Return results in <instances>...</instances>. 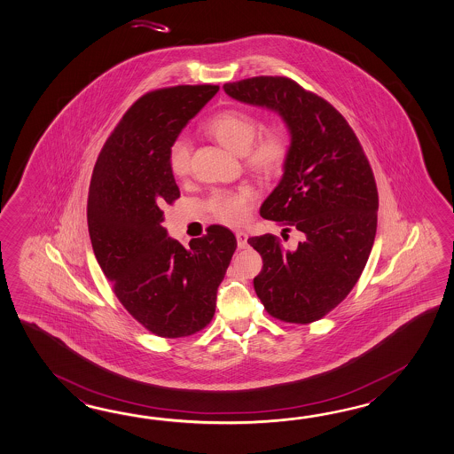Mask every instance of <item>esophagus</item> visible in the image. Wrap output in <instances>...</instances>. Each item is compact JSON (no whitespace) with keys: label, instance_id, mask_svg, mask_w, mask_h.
Returning <instances> with one entry per match:
<instances>
[{"label":"esophagus","instance_id":"esophagus-1","mask_svg":"<svg viewBox=\"0 0 454 454\" xmlns=\"http://www.w3.org/2000/svg\"><path fill=\"white\" fill-rule=\"evenodd\" d=\"M236 239H238V247L246 249L247 247V234L244 231H236Z\"/></svg>","mask_w":454,"mask_h":454}]
</instances>
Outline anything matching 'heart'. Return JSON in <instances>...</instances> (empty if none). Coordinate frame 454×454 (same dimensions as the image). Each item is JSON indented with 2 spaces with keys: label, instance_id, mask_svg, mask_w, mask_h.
<instances>
[{
  "label": "heart",
  "instance_id": "heart-1",
  "mask_svg": "<svg viewBox=\"0 0 454 454\" xmlns=\"http://www.w3.org/2000/svg\"><path fill=\"white\" fill-rule=\"evenodd\" d=\"M262 123L249 112L228 109L218 112L203 125L205 133L236 154H244L247 166L259 174L282 171L290 154V137L282 127L261 131ZM191 143L177 138L169 148L168 164L176 177H185L191 172ZM254 193L251 189L238 192H218L210 200L215 216L228 224H241L251 213Z\"/></svg>",
  "mask_w": 454,
  "mask_h": 454
}]
</instances>
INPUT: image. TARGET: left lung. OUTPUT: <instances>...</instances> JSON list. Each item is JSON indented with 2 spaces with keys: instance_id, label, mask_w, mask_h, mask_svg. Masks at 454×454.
<instances>
[{
  "instance_id": "left-lung-1",
  "label": "left lung",
  "mask_w": 454,
  "mask_h": 454,
  "mask_svg": "<svg viewBox=\"0 0 454 454\" xmlns=\"http://www.w3.org/2000/svg\"><path fill=\"white\" fill-rule=\"evenodd\" d=\"M223 90L277 112L290 131L282 179L261 216L296 228L304 239L296 249L273 234L247 242L262 255L254 288L267 313L285 323H314L352 292L370 257L378 223L372 166L342 114L290 78L255 76Z\"/></svg>"
}]
</instances>
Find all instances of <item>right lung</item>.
Masks as SVG:
<instances>
[{
  "instance_id": "right-lung-1",
  "label": "right lung",
  "mask_w": 454,
  "mask_h": 454,
  "mask_svg": "<svg viewBox=\"0 0 454 454\" xmlns=\"http://www.w3.org/2000/svg\"><path fill=\"white\" fill-rule=\"evenodd\" d=\"M218 90L200 84L145 94L104 143L92 171L88 228L94 255L123 308L168 339L210 324L238 246L228 228L212 224L185 249L162 226V208L181 197L169 148Z\"/></svg>"
}]
</instances>
